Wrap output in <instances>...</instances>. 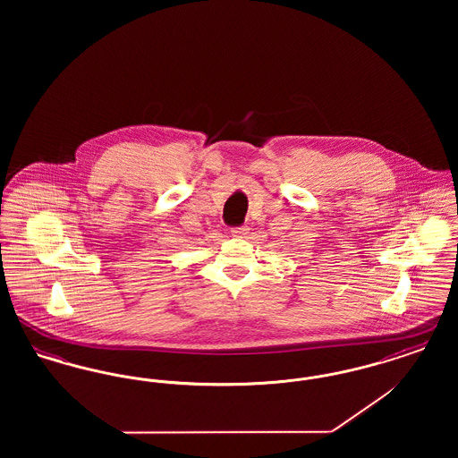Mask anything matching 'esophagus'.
I'll return each instance as SVG.
<instances>
[{
    "mask_svg": "<svg viewBox=\"0 0 458 458\" xmlns=\"http://www.w3.org/2000/svg\"><path fill=\"white\" fill-rule=\"evenodd\" d=\"M249 233V228L247 226H239V228H233L232 230V235L233 237H245Z\"/></svg>",
    "mask_w": 458,
    "mask_h": 458,
    "instance_id": "1",
    "label": "esophagus"
}]
</instances>
